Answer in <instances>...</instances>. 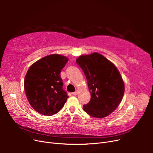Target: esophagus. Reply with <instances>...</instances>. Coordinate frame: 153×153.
<instances>
[{
  "label": "esophagus",
  "mask_w": 153,
  "mask_h": 153,
  "mask_svg": "<svg viewBox=\"0 0 153 153\" xmlns=\"http://www.w3.org/2000/svg\"><path fill=\"white\" fill-rule=\"evenodd\" d=\"M78 94V91H77V90L75 91V92H73V95H75V96H76V95H77Z\"/></svg>",
  "instance_id": "esophagus-1"
}]
</instances>
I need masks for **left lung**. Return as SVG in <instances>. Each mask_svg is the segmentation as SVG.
<instances>
[{
  "mask_svg": "<svg viewBox=\"0 0 153 153\" xmlns=\"http://www.w3.org/2000/svg\"><path fill=\"white\" fill-rule=\"evenodd\" d=\"M76 62L86 76L91 97L83 108L92 117L108 116L117 108L124 93V84L117 68L97 52L80 55Z\"/></svg>",
  "mask_w": 153,
  "mask_h": 153,
  "instance_id": "obj_1",
  "label": "left lung"
}]
</instances>
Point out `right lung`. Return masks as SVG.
<instances>
[{
    "instance_id": "1",
    "label": "right lung",
    "mask_w": 153,
    "mask_h": 153,
    "mask_svg": "<svg viewBox=\"0 0 153 153\" xmlns=\"http://www.w3.org/2000/svg\"><path fill=\"white\" fill-rule=\"evenodd\" d=\"M68 58L59 54L47 55L32 64L24 80V89L31 106L38 113L50 116L57 114L68 96L62 89L60 73Z\"/></svg>"
}]
</instances>
